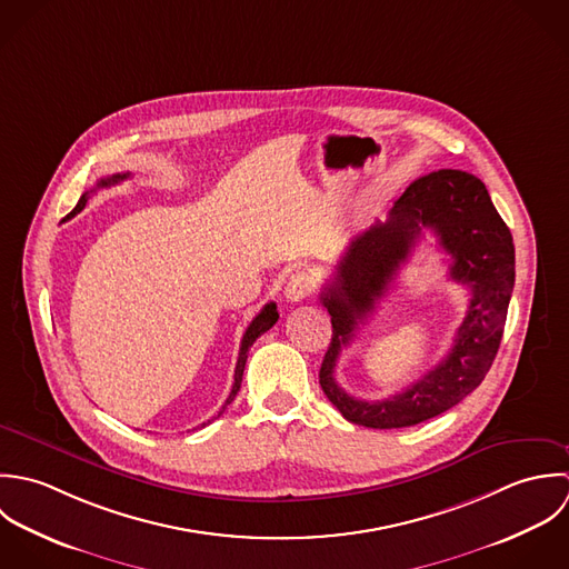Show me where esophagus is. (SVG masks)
Listing matches in <instances>:
<instances>
[{
    "instance_id": "obj_1",
    "label": "esophagus",
    "mask_w": 569,
    "mask_h": 569,
    "mask_svg": "<svg viewBox=\"0 0 569 569\" xmlns=\"http://www.w3.org/2000/svg\"><path fill=\"white\" fill-rule=\"evenodd\" d=\"M312 288H315L312 277L308 272H297L290 277V281L286 286V297H288V301L297 303V301H303L306 297H310Z\"/></svg>"
}]
</instances>
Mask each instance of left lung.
Here are the masks:
<instances>
[{
    "instance_id": "8db88e82",
    "label": "left lung",
    "mask_w": 569,
    "mask_h": 569,
    "mask_svg": "<svg viewBox=\"0 0 569 569\" xmlns=\"http://www.w3.org/2000/svg\"><path fill=\"white\" fill-rule=\"evenodd\" d=\"M427 227L452 257L450 276L471 290L452 351L405 392L367 403L342 392L333 378L341 347L352 340L386 293L399 266ZM515 288V243L479 178L459 169L433 171L396 200L385 222L358 232L323 288L332 342L319 382L345 420L369 429H402L431 420L461 402L486 378L503 337Z\"/></svg>"
}]
</instances>
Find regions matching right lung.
<instances>
[{
  "mask_svg": "<svg viewBox=\"0 0 569 569\" xmlns=\"http://www.w3.org/2000/svg\"><path fill=\"white\" fill-rule=\"evenodd\" d=\"M124 178H129V171L127 173H114V176H108V178H101L99 182H97V187L94 189H90V191H86L83 196H81V200H79V204L74 207V211L66 218V220H70V218H74L77 213H81L83 209H86V202H88V198H90V193H94V191H99V189H106V187H112V184H118V182H122ZM277 319H279V312H277V303H266L263 306V310L252 319V323L248 326V330L243 332V339H241V345H239V356H237V365H234V382H232V389H230V393H228L227 402H224V407L220 409V413L218 416H222V411L227 409L228 405L234 400V396H237V391H239V387H241V376H243V367H246V358H248V349L252 347V342L257 341L263 332H268L274 323H277ZM211 422V420H209ZM207 425V422H204ZM202 425V427H204Z\"/></svg>",
  "mask_w": 569,
  "mask_h": 569,
  "instance_id": "right-lung-1",
  "label": "right lung"
}]
</instances>
